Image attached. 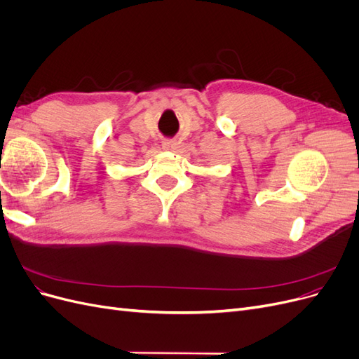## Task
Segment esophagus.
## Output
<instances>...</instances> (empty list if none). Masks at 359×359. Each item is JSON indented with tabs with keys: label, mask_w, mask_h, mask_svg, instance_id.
<instances>
[{
	"label": "esophagus",
	"mask_w": 359,
	"mask_h": 359,
	"mask_svg": "<svg viewBox=\"0 0 359 359\" xmlns=\"http://www.w3.org/2000/svg\"><path fill=\"white\" fill-rule=\"evenodd\" d=\"M176 148V142L175 140H164L163 142V149H165V151H171V149H175Z\"/></svg>",
	"instance_id": "esophagus-1"
}]
</instances>
